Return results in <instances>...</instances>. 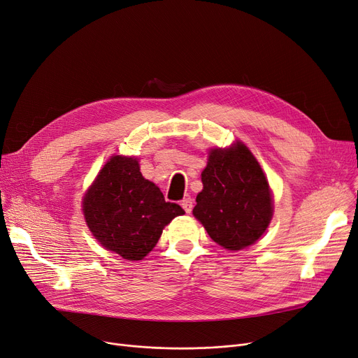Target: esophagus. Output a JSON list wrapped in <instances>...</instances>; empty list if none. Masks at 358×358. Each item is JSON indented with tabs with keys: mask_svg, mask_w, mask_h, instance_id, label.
Masks as SVG:
<instances>
[{
	"mask_svg": "<svg viewBox=\"0 0 358 358\" xmlns=\"http://www.w3.org/2000/svg\"><path fill=\"white\" fill-rule=\"evenodd\" d=\"M180 206H182V208H183L186 213L189 214V213L192 211V208H194V199H192L191 196H186V198L182 199Z\"/></svg>",
	"mask_w": 358,
	"mask_h": 358,
	"instance_id": "34e87169",
	"label": "esophagus"
}]
</instances>
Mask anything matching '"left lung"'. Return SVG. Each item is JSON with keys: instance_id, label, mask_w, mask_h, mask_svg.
Listing matches in <instances>:
<instances>
[{"instance_id": "left-lung-1", "label": "left lung", "mask_w": 358, "mask_h": 358, "mask_svg": "<svg viewBox=\"0 0 358 358\" xmlns=\"http://www.w3.org/2000/svg\"><path fill=\"white\" fill-rule=\"evenodd\" d=\"M194 215L211 239L229 250L257 242L272 217V199L259 163L242 143L213 150L201 175Z\"/></svg>"}]
</instances>
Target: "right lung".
Listing matches in <instances>:
<instances>
[{"mask_svg":"<svg viewBox=\"0 0 358 358\" xmlns=\"http://www.w3.org/2000/svg\"><path fill=\"white\" fill-rule=\"evenodd\" d=\"M87 226L101 246L128 261H140L155 248L164 226L185 214L144 179L138 162L112 157L83 201Z\"/></svg>","mask_w":358,"mask_h":358,"instance_id":"1","label":"right lung"}]
</instances>
